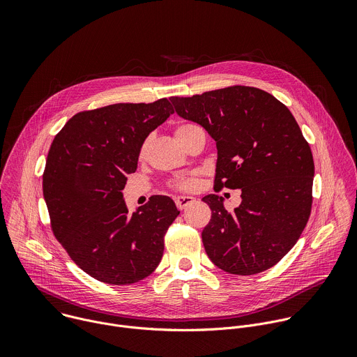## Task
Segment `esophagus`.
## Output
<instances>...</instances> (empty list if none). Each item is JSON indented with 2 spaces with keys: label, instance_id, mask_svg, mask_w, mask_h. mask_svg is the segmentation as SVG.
Returning <instances> with one entry per match:
<instances>
[{
  "label": "esophagus",
  "instance_id": "esophagus-1",
  "mask_svg": "<svg viewBox=\"0 0 357 357\" xmlns=\"http://www.w3.org/2000/svg\"><path fill=\"white\" fill-rule=\"evenodd\" d=\"M196 202V199L193 196H188V195H183V196H178L176 197V205L181 208V209H185L188 208L189 205H193V203Z\"/></svg>",
  "mask_w": 357,
  "mask_h": 357
}]
</instances>
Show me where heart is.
<instances>
[{
  "label": "heart",
  "mask_w": 357,
  "mask_h": 357,
  "mask_svg": "<svg viewBox=\"0 0 357 357\" xmlns=\"http://www.w3.org/2000/svg\"><path fill=\"white\" fill-rule=\"evenodd\" d=\"M193 127H196V126H192V124H182V126H179V127H176V130H175V135H176V138H181L182 135H185L190 128H193ZM144 149H145V146H142L141 148V154H144ZM176 188H179V189H193L195 186H196V178L195 176H188V178H182V179H179V181H176L175 183H174Z\"/></svg>",
  "instance_id": "heart-1"
}]
</instances>
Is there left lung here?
<instances>
[{"label": "left lung", "instance_id": "1", "mask_svg": "<svg viewBox=\"0 0 357 357\" xmlns=\"http://www.w3.org/2000/svg\"><path fill=\"white\" fill-rule=\"evenodd\" d=\"M171 101L216 141V188L241 189L234 212L218 195L202 199L212 209L202 231L209 259L236 275L271 268L295 245L312 208L314 158L294 116L273 94L247 86Z\"/></svg>", "mask_w": 357, "mask_h": 357}]
</instances>
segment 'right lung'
<instances>
[{
  "mask_svg": "<svg viewBox=\"0 0 357 357\" xmlns=\"http://www.w3.org/2000/svg\"><path fill=\"white\" fill-rule=\"evenodd\" d=\"M172 113L167 98L82 112L50 145L42 188L54 234L101 282H138L162 259L164 236L179 209L171 197L157 195L131 213L121 190L137 169L145 138Z\"/></svg>",
  "mask_w": 357,
  "mask_h": 357,
  "instance_id": "1",
  "label": "right lung"
}]
</instances>
